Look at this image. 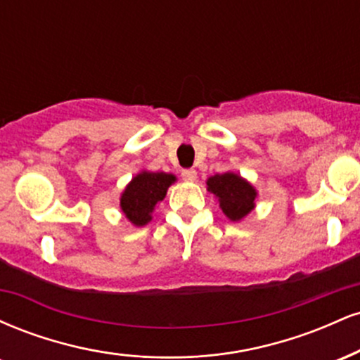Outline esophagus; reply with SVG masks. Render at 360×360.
<instances>
[{"mask_svg": "<svg viewBox=\"0 0 360 360\" xmlns=\"http://www.w3.org/2000/svg\"><path fill=\"white\" fill-rule=\"evenodd\" d=\"M196 171L194 169H183L181 171V177H183L184 181H188V183H193V181H196Z\"/></svg>", "mask_w": 360, "mask_h": 360, "instance_id": "esophagus-1", "label": "esophagus"}]
</instances>
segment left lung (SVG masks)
<instances>
[{
    "label": "left lung",
    "mask_w": 360,
    "mask_h": 360,
    "mask_svg": "<svg viewBox=\"0 0 360 360\" xmlns=\"http://www.w3.org/2000/svg\"><path fill=\"white\" fill-rule=\"evenodd\" d=\"M206 184H208V191L218 198L220 208L230 220H242L254 208L257 193L240 176L225 172V174L212 176L206 181Z\"/></svg>",
    "instance_id": "1"
}]
</instances>
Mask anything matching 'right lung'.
<instances>
[{"label":"right lung","mask_w":360,"mask_h":360,"mask_svg":"<svg viewBox=\"0 0 360 360\" xmlns=\"http://www.w3.org/2000/svg\"><path fill=\"white\" fill-rule=\"evenodd\" d=\"M174 181L176 177L166 172H140L135 176L120 200L125 217L137 226L150 221L152 210L164 200L167 188Z\"/></svg>","instance_id":"1"}]
</instances>
